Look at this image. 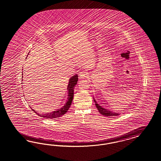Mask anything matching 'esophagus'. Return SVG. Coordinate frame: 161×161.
<instances>
[{"label":"esophagus","mask_w":161,"mask_h":161,"mask_svg":"<svg viewBox=\"0 0 161 161\" xmlns=\"http://www.w3.org/2000/svg\"><path fill=\"white\" fill-rule=\"evenodd\" d=\"M87 76H88V73L85 71H81L80 73V75H79V77H80V79H84V78L86 77Z\"/></svg>","instance_id":"esophagus-1"}]
</instances>
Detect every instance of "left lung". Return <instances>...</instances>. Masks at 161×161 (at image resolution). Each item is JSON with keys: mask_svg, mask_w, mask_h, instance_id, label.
Returning a JSON list of instances; mask_svg holds the SVG:
<instances>
[{"mask_svg": "<svg viewBox=\"0 0 161 161\" xmlns=\"http://www.w3.org/2000/svg\"><path fill=\"white\" fill-rule=\"evenodd\" d=\"M94 102L95 103V106L97 107V108L98 109L99 112L100 114H101L102 115L105 116L106 117H112V116H116L120 114L113 112L112 111H110L109 110L106 109L102 108V106H100L99 104L97 103V102L95 101V99H94Z\"/></svg>", "mask_w": 161, "mask_h": 161, "instance_id": "obj_1", "label": "left lung"}]
</instances>
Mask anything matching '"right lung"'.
I'll list each match as a JSON object with an SVG mask.
<instances>
[{"mask_svg": "<svg viewBox=\"0 0 161 161\" xmlns=\"http://www.w3.org/2000/svg\"><path fill=\"white\" fill-rule=\"evenodd\" d=\"M77 81H78V75H74L69 79V84L67 86V93H68L67 102L64 104V105L62 106L60 109H58L55 111H53L48 114L47 113V114H39L38 113H37V112H36L34 110L32 109L31 108V109L36 114H38V116L42 118H45V119H52L59 118L63 116V114H64L68 111V110L71 105V102L74 96V89H75V86L77 83Z\"/></svg>", "mask_w": 161, "mask_h": 161, "instance_id": "add662e5", "label": "right lung"}]
</instances>
